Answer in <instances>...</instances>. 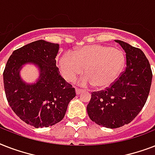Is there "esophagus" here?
Instances as JSON below:
<instances>
[{"label": "esophagus", "instance_id": "34e87169", "mask_svg": "<svg viewBox=\"0 0 155 155\" xmlns=\"http://www.w3.org/2000/svg\"><path fill=\"white\" fill-rule=\"evenodd\" d=\"M81 92H82V90L79 89V88H75V93H76V95H80Z\"/></svg>", "mask_w": 155, "mask_h": 155}]
</instances>
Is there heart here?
<instances>
[{
	"label": "heart",
	"instance_id": "1",
	"mask_svg": "<svg viewBox=\"0 0 155 155\" xmlns=\"http://www.w3.org/2000/svg\"><path fill=\"white\" fill-rule=\"evenodd\" d=\"M125 64V54L120 50L101 45H90L66 53L60 60L63 77L72 82L84 72L87 76L79 81L81 86L94 85L105 88L113 84Z\"/></svg>",
	"mask_w": 155,
	"mask_h": 155
}]
</instances>
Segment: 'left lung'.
<instances>
[{"instance_id": "8db88e82", "label": "left lung", "mask_w": 155, "mask_h": 155, "mask_svg": "<svg viewBox=\"0 0 155 155\" xmlns=\"http://www.w3.org/2000/svg\"><path fill=\"white\" fill-rule=\"evenodd\" d=\"M126 54V67L106 89L92 92L87 105L90 119L97 125L115 129L131 122L147 102L152 71L142 50L115 40Z\"/></svg>"}]
</instances>
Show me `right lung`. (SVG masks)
I'll return each instance as SVG.
<instances>
[{"mask_svg":"<svg viewBox=\"0 0 155 155\" xmlns=\"http://www.w3.org/2000/svg\"><path fill=\"white\" fill-rule=\"evenodd\" d=\"M57 43L38 40L15 50L3 72L8 103L16 115L35 128L49 127L63 120L75 88L66 82L56 67ZM36 64L40 70L37 83L27 85L20 77L21 66Z\"/></svg>","mask_w":155,"mask_h":155,"instance_id":"obj_1","label":"right lung"}]
</instances>
